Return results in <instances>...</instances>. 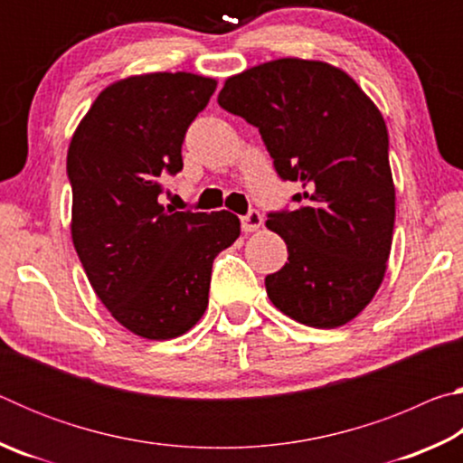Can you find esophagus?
<instances>
[{"label":"esophagus","instance_id":"esophagus-1","mask_svg":"<svg viewBox=\"0 0 463 463\" xmlns=\"http://www.w3.org/2000/svg\"><path fill=\"white\" fill-rule=\"evenodd\" d=\"M261 224H263V216L260 214V210H249L245 216H241V226L245 232L260 231Z\"/></svg>","mask_w":463,"mask_h":463}]
</instances>
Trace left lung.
<instances>
[{
  "instance_id": "8db88e82",
  "label": "left lung",
  "mask_w": 463,
  "mask_h": 463,
  "mask_svg": "<svg viewBox=\"0 0 463 463\" xmlns=\"http://www.w3.org/2000/svg\"><path fill=\"white\" fill-rule=\"evenodd\" d=\"M218 104L260 128L278 175L304 187L300 208L265 222L288 245V263L265 278L273 307L317 328L354 320L378 292L394 231L380 109L341 69L304 59L229 77Z\"/></svg>"
}]
</instances>
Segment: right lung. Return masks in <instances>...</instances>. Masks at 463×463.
<instances>
[{
	"mask_svg": "<svg viewBox=\"0 0 463 463\" xmlns=\"http://www.w3.org/2000/svg\"><path fill=\"white\" fill-rule=\"evenodd\" d=\"M214 90L213 77L184 71L127 77L99 93L69 145L75 250L109 315L145 339H174L198 323L214 257L241 234L226 210L159 203Z\"/></svg>",
	"mask_w": 463,
	"mask_h": 463,
	"instance_id": "obj_1",
	"label": "right lung"
}]
</instances>
